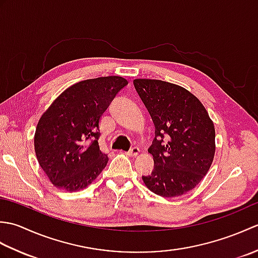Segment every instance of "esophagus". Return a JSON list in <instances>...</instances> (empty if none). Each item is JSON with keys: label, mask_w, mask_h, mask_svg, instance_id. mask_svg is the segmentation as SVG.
I'll return each mask as SVG.
<instances>
[{"label": "esophagus", "mask_w": 258, "mask_h": 258, "mask_svg": "<svg viewBox=\"0 0 258 258\" xmlns=\"http://www.w3.org/2000/svg\"><path fill=\"white\" fill-rule=\"evenodd\" d=\"M139 153H140L139 147L138 146H134V147H132V149H131L127 152V155H130V156H136V155H139Z\"/></svg>", "instance_id": "obj_1"}]
</instances>
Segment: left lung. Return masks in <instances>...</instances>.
Instances as JSON below:
<instances>
[{
  "label": "left lung",
  "instance_id": "obj_1",
  "mask_svg": "<svg viewBox=\"0 0 258 258\" xmlns=\"http://www.w3.org/2000/svg\"><path fill=\"white\" fill-rule=\"evenodd\" d=\"M135 90L155 126L149 153L154 169L142 176L156 195L176 197L204 178L215 154V128L201 101L176 84L134 80Z\"/></svg>",
  "mask_w": 258,
  "mask_h": 258
}]
</instances>
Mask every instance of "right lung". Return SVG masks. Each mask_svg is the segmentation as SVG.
<instances>
[{
    "mask_svg": "<svg viewBox=\"0 0 258 258\" xmlns=\"http://www.w3.org/2000/svg\"><path fill=\"white\" fill-rule=\"evenodd\" d=\"M127 85L120 76L79 82L65 90L38 120L34 149L38 164L59 189L87 187L106 166L98 124L117 93Z\"/></svg>",
    "mask_w": 258,
    "mask_h": 258,
    "instance_id": "1",
    "label": "right lung"
}]
</instances>
